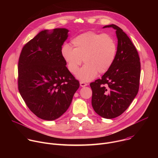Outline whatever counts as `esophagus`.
I'll use <instances>...</instances> for the list:
<instances>
[{"label":"esophagus","instance_id":"obj_1","mask_svg":"<svg viewBox=\"0 0 158 158\" xmlns=\"http://www.w3.org/2000/svg\"><path fill=\"white\" fill-rule=\"evenodd\" d=\"M87 85V84H86L85 82H82V81H81L80 82V85L81 86V87H85V86H86Z\"/></svg>","mask_w":158,"mask_h":158}]
</instances>
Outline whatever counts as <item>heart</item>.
Segmentation results:
<instances>
[{
	"mask_svg": "<svg viewBox=\"0 0 158 158\" xmlns=\"http://www.w3.org/2000/svg\"><path fill=\"white\" fill-rule=\"evenodd\" d=\"M71 45L73 49L65 44L61 54L67 69L74 74L77 73L83 60L85 65L76 76L82 82L93 80L98 73L102 74L107 71L116 58V44L108 34L86 32L73 39Z\"/></svg>",
	"mask_w": 158,
	"mask_h": 158,
	"instance_id": "obj_1",
	"label": "heart"
}]
</instances>
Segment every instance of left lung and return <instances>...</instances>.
Returning a JSON list of instances; mask_svg holds the SVG:
<instances>
[{
  "mask_svg": "<svg viewBox=\"0 0 158 158\" xmlns=\"http://www.w3.org/2000/svg\"><path fill=\"white\" fill-rule=\"evenodd\" d=\"M116 30L118 48L115 60L110 68L95 82L90 84L92 106L96 113L106 119L115 118L127 109L136 96L141 74L138 51L127 34L114 24L102 28Z\"/></svg>",
  "mask_w": 158,
  "mask_h": 158,
  "instance_id": "left-lung-1",
  "label": "left lung"
}]
</instances>
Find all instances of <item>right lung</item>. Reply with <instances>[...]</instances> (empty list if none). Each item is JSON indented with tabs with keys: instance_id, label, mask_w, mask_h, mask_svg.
I'll use <instances>...</instances> for the list:
<instances>
[{
	"instance_id": "obj_1",
	"label": "right lung",
	"mask_w": 158,
	"mask_h": 158,
	"mask_svg": "<svg viewBox=\"0 0 158 158\" xmlns=\"http://www.w3.org/2000/svg\"><path fill=\"white\" fill-rule=\"evenodd\" d=\"M69 30H43L22 49L18 64V88L38 118L54 121L70 106L79 82L67 68L61 49Z\"/></svg>"
}]
</instances>
